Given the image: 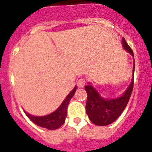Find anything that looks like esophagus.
<instances>
[{
	"instance_id": "34e87169",
	"label": "esophagus",
	"mask_w": 152,
	"mask_h": 152,
	"mask_svg": "<svg viewBox=\"0 0 152 152\" xmlns=\"http://www.w3.org/2000/svg\"><path fill=\"white\" fill-rule=\"evenodd\" d=\"M77 87L80 88H84L86 84V80L84 78H80L78 80H77Z\"/></svg>"
}]
</instances>
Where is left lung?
<instances>
[{"label":"left lung","instance_id":"8db88e82","mask_svg":"<svg viewBox=\"0 0 152 152\" xmlns=\"http://www.w3.org/2000/svg\"><path fill=\"white\" fill-rule=\"evenodd\" d=\"M123 47L125 50L134 58L133 52L129 46L124 38H123ZM134 72H135V60L133 61V71L131 83L127 89L121 96L113 99H105L100 96V93L88 83L89 85L84 87L88 94L86 103V113L90 120L96 126H107L116 121L123 112L127 106L131 96L134 84Z\"/></svg>","mask_w":152,"mask_h":152}]
</instances>
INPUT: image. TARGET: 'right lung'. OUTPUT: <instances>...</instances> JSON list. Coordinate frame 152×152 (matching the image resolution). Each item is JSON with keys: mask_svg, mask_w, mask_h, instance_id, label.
<instances>
[{"mask_svg": "<svg viewBox=\"0 0 152 152\" xmlns=\"http://www.w3.org/2000/svg\"><path fill=\"white\" fill-rule=\"evenodd\" d=\"M76 90H77V87L75 86L74 89L68 94V96L64 98V100H63L59 107L52 113L42 116H36L28 113L26 111H24V113H26V115L31 121L37 125V126H40V127L48 129L50 130L58 129L65 122L68 103H69L72 96L75 94Z\"/></svg>", "mask_w": 152, "mask_h": 152, "instance_id": "obj_1", "label": "right lung"}]
</instances>
